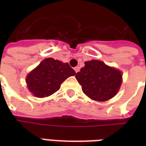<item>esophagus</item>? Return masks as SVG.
<instances>
[{"label": "esophagus", "mask_w": 146, "mask_h": 146, "mask_svg": "<svg viewBox=\"0 0 146 146\" xmlns=\"http://www.w3.org/2000/svg\"><path fill=\"white\" fill-rule=\"evenodd\" d=\"M74 70H75V72H76V73H78V72L80 71V67L76 66L75 68H74Z\"/></svg>", "instance_id": "1"}]
</instances>
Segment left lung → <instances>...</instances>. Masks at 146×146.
<instances>
[{
    "label": "left lung",
    "mask_w": 146,
    "mask_h": 146,
    "mask_svg": "<svg viewBox=\"0 0 146 146\" xmlns=\"http://www.w3.org/2000/svg\"><path fill=\"white\" fill-rule=\"evenodd\" d=\"M76 74V78L86 95L93 100L104 102L114 97L122 83L119 70L98 60L88 61Z\"/></svg>",
    "instance_id": "1"
}]
</instances>
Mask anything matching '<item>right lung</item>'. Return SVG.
<instances>
[{
  "label": "right lung",
  "mask_w": 146,
  "mask_h": 146,
  "mask_svg": "<svg viewBox=\"0 0 146 146\" xmlns=\"http://www.w3.org/2000/svg\"><path fill=\"white\" fill-rule=\"evenodd\" d=\"M75 74L68 63L48 58L27 76V87L37 98L48 97L59 90L65 80Z\"/></svg>",
  "instance_id": "1"
}]
</instances>
